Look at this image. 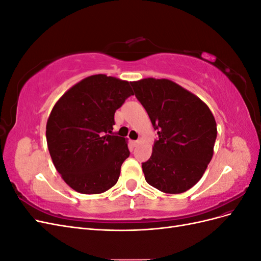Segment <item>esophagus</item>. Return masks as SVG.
Returning a JSON list of instances; mask_svg holds the SVG:
<instances>
[{"instance_id": "1", "label": "esophagus", "mask_w": 261, "mask_h": 261, "mask_svg": "<svg viewBox=\"0 0 261 261\" xmlns=\"http://www.w3.org/2000/svg\"><path fill=\"white\" fill-rule=\"evenodd\" d=\"M139 143H140V140H139V139H137V140H132V145H133V147H137V146L139 145Z\"/></svg>"}]
</instances>
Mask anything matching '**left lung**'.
Masks as SVG:
<instances>
[{
    "label": "left lung",
    "mask_w": 261,
    "mask_h": 261,
    "mask_svg": "<svg viewBox=\"0 0 261 261\" xmlns=\"http://www.w3.org/2000/svg\"><path fill=\"white\" fill-rule=\"evenodd\" d=\"M159 139L141 164L149 185L167 194L192 188L213 155L217 123L208 106L169 80L145 78L130 83Z\"/></svg>",
    "instance_id": "8db88e82"
}]
</instances>
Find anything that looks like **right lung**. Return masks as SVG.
<instances>
[{
  "instance_id": "right-lung-1",
  "label": "right lung",
  "mask_w": 261,
  "mask_h": 261,
  "mask_svg": "<svg viewBox=\"0 0 261 261\" xmlns=\"http://www.w3.org/2000/svg\"><path fill=\"white\" fill-rule=\"evenodd\" d=\"M133 94L128 82L99 74L77 83L53 107L46 143L55 169L74 191L101 194L116 184L129 150L112 133L114 113Z\"/></svg>"
}]
</instances>
